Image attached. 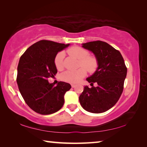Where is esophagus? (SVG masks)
I'll list each match as a JSON object with an SVG mask.
<instances>
[{
	"label": "esophagus",
	"mask_w": 147,
	"mask_h": 147,
	"mask_svg": "<svg viewBox=\"0 0 147 147\" xmlns=\"http://www.w3.org/2000/svg\"><path fill=\"white\" fill-rule=\"evenodd\" d=\"M75 85H74V84H71V87H72V88H75Z\"/></svg>",
	"instance_id": "obj_1"
}]
</instances>
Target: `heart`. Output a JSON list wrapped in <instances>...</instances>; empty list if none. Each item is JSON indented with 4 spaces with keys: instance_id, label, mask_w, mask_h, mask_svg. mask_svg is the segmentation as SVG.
Listing matches in <instances>:
<instances>
[{
    "instance_id": "b5f03b06",
    "label": "heart",
    "mask_w": 147,
    "mask_h": 147,
    "mask_svg": "<svg viewBox=\"0 0 147 147\" xmlns=\"http://www.w3.org/2000/svg\"><path fill=\"white\" fill-rule=\"evenodd\" d=\"M67 53L72 56L79 59L80 67L76 71H67L62 73L60 78L62 80L69 83L76 84L79 82L86 75V69L89 73H94L98 68V63L96 57L89 56L88 50L78 46H74L67 50ZM63 52H59L54 58V65L58 69H61L63 66Z\"/></svg>"
}]
</instances>
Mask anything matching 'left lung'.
I'll return each instance as SVG.
<instances>
[{
    "instance_id": "1",
    "label": "left lung",
    "mask_w": 147,
    "mask_h": 147,
    "mask_svg": "<svg viewBox=\"0 0 147 147\" xmlns=\"http://www.w3.org/2000/svg\"><path fill=\"white\" fill-rule=\"evenodd\" d=\"M97 59L98 66L94 73L87 78L92 88L85 86L79 96L81 106L91 113L108 111L117 102L123 93L127 68L120 52L102 41L83 43ZM96 82L97 87L92 86Z\"/></svg>"
}]
</instances>
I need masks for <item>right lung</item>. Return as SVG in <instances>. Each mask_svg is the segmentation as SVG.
<instances>
[{"instance_id": "add662e5", "label": "right lung", "mask_w": 147, "mask_h": 147, "mask_svg": "<svg viewBox=\"0 0 147 147\" xmlns=\"http://www.w3.org/2000/svg\"><path fill=\"white\" fill-rule=\"evenodd\" d=\"M69 44L41 40L32 45L20 58L17 82L27 105L41 115L59 110L64 104V94L71 88L69 84H50L48 78L57 73L54 58Z\"/></svg>"}]
</instances>
